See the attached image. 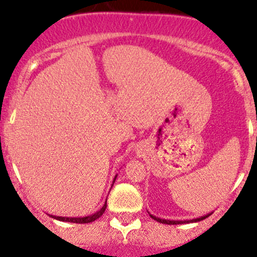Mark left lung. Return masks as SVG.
I'll return each instance as SVG.
<instances>
[{"mask_svg":"<svg viewBox=\"0 0 257 257\" xmlns=\"http://www.w3.org/2000/svg\"><path fill=\"white\" fill-rule=\"evenodd\" d=\"M150 216L152 217L153 220L158 221V222L161 223H166V225H182V223H192V222H198V221H202L206 219V217L210 216L211 214H213V211L206 215H203V216H199V217H196V219H192V220H169V219H161V217L158 216H155V215H152L151 213H149Z\"/></svg>","mask_w":257,"mask_h":257,"instance_id":"1","label":"left lung"}]
</instances>
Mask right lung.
Listing matches in <instances>:
<instances>
[{
	"mask_svg": "<svg viewBox=\"0 0 257 257\" xmlns=\"http://www.w3.org/2000/svg\"><path fill=\"white\" fill-rule=\"evenodd\" d=\"M116 178L117 175L114 176L113 181H112V185L114 184V181H116ZM107 200V199H106ZM106 202L105 204L102 205V208L100 209V210L96 211V213L91 214V215H88V216H83V217H66V216H55V215H49V216L52 217V219H55V220H59V221H63V222H72V223H89V222H93V221H95L96 219H99L100 216H101L102 214L105 213L106 210Z\"/></svg>",
	"mask_w": 257,
	"mask_h": 257,
	"instance_id": "1",
	"label": "right lung"
}]
</instances>
